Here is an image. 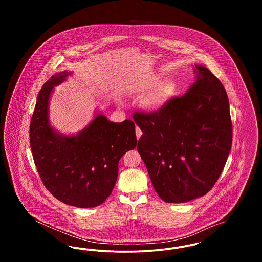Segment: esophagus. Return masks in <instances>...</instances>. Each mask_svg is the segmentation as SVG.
Masks as SVG:
<instances>
[{
	"label": "esophagus",
	"mask_w": 262,
	"mask_h": 262,
	"mask_svg": "<svg viewBox=\"0 0 262 262\" xmlns=\"http://www.w3.org/2000/svg\"><path fill=\"white\" fill-rule=\"evenodd\" d=\"M136 135H137V139H139L142 135V132L138 126H136Z\"/></svg>",
	"instance_id": "1"
}]
</instances>
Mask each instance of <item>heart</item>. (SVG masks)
I'll return each instance as SVG.
<instances>
[{
  "label": "heart",
  "instance_id": "obj_1",
  "mask_svg": "<svg viewBox=\"0 0 262 262\" xmlns=\"http://www.w3.org/2000/svg\"><path fill=\"white\" fill-rule=\"evenodd\" d=\"M179 82L169 79L161 82L160 77H153L143 85L144 91L154 90L147 98L143 100L142 106L148 112H158L165 106L166 102L179 91Z\"/></svg>",
  "mask_w": 262,
  "mask_h": 262
}]
</instances>
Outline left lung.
Listing matches in <instances>:
<instances>
[{
	"label": "left lung",
	"mask_w": 262,
	"mask_h": 262,
	"mask_svg": "<svg viewBox=\"0 0 262 262\" xmlns=\"http://www.w3.org/2000/svg\"><path fill=\"white\" fill-rule=\"evenodd\" d=\"M196 81L158 112H136L143 135L137 151L161 200L183 203L205 195L222 173L233 137L221 81L196 66Z\"/></svg>",
	"instance_id": "left-lung-1"
}]
</instances>
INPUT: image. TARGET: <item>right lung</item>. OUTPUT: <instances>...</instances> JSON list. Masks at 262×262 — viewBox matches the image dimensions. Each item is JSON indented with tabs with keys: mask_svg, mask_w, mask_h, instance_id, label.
<instances>
[{
	"mask_svg": "<svg viewBox=\"0 0 262 262\" xmlns=\"http://www.w3.org/2000/svg\"><path fill=\"white\" fill-rule=\"evenodd\" d=\"M71 73L52 75L38 94L29 127L30 147L44 186L66 204L90 208L111 194L123 155L137 146L136 125L130 120L110 122L98 114L76 136L57 133L48 120L53 88Z\"/></svg>",
	"mask_w": 262,
	"mask_h": 262,
	"instance_id": "right-lung-1",
	"label": "right lung"
}]
</instances>
